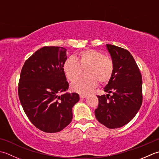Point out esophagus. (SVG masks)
<instances>
[{
	"instance_id": "34e87169",
	"label": "esophagus",
	"mask_w": 159,
	"mask_h": 159,
	"mask_svg": "<svg viewBox=\"0 0 159 159\" xmlns=\"http://www.w3.org/2000/svg\"><path fill=\"white\" fill-rule=\"evenodd\" d=\"M87 96L86 94H80V98H86L87 97Z\"/></svg>"
}]
</instances>
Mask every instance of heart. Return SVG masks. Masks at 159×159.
Returning <instances> with one entry per match:
<instances>
[{
  "instance_id": "1",
  "label": "heart",
  "mask_w": 159,
  "mask_h": 159,
  "mask_svg": "<svg viewBox=\"0 0 159 159\" xmlns=\"http://www.w3.org/2000/svg\"><path fill=\"white\" fill-rule=\"evenodd\" d=\"M87 67V77L71 84V89L73 92L81 94H88L97 87L98 81L102 84L110 81L114 71L111 58L105 57L102 52L94 49L80 52L75 58H67L63 63V70L67 80L73 82L79 76L81 69Z\"/></svg>"
}]
</instances>
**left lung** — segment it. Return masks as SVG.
<instances>
[{
  "label": "left lung",
  "mask_w": 159,
  "mask_h": 159,
  "mask_svg": "<svg viewBox=\"0 0 159 159\" xmlns=\"http://www.w3.org/2000/svg\"><path fill=\"white\" fill-rule=\"evenodd\" d=\"M106 47L114 62V71L104 88L108 94L97 96L98 105L94 112L101 124L115 129L128 123L141 107L142 76L134 58L127 49L110 44Z\"/></svg>",
  "instance_id": "1"
}]
</instances>
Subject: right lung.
<instances>
[{"mask_svg":"<svg viewBox=\"0 0 159 159\" xmlns=\"http://www.w3.org/2000/svg\"><path fill=\"white\" fill-rule=\"evenodd\" d=\"M67 49L43 47L25 62L22 68L18 96L25 113L42 131H61L72 120V107L79 101L77 93L59 95L69 88L63 70Z\"/></svg>","mask_w":159,"mask_h":159,"instance_id":"right-lung-1","label":"right lung"}]
</instances>
